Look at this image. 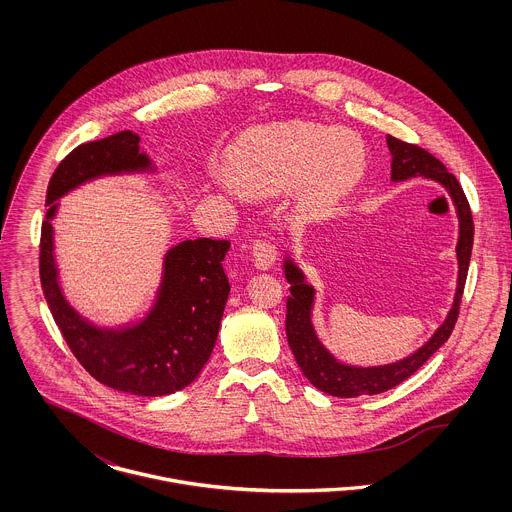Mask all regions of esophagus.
I'll use <instances>...</instances> for the list:
<instances>
[{
  "label": "esophagus",
  "instance_id": "1",
  "mask_svg": "<svg viewBox=\"0 0 512 512\" xmlns=\"http://www.w3.org/2000/svg\"><path fill=\"white\" fill-rule=\"evenodd\" d=\"M252 256L258 270H268L276 262V244L272 240H256L252 246Z\"/></svg>",
  "mask_w": 512,
  "mask_h": 512
}]
</instances>
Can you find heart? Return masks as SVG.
<instances>
[{"label": "heart", "instance_id": "1", "mask_svg": "<svg viewBox=\"0 0 512 512\" xmlns=\"http://www.w3.org/2000/svg\"><path fill=\"white\" fill-rule=\"evenodd\" d=\"M363 147L347 130L293 122L258 132L234 151L230 177L252 195L295 189L305 215L327 213L359 179Z\"/></svg>", "mask_w": 512, "mask_h": 512}]
</instances>
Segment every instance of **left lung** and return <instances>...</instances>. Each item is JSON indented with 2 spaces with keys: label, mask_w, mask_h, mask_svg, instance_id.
<instances>
[{
  "label": "left lung",
  "mask_w": 512,
  "mask_h": 512,
  "mask_svg": "<svg viewBox=\"0 0 512 512\" xmlns=\"http://www.w3.org/2000/svg\"><path fill=\"white\" fill-rule=\"evenodd\" d=\"M386 144L392 155L390 165V179L394 183L408 181L414 177H426L439 183L451 203L455 207V215L459 220V238L455 246V256L459 264L457 272V288L453 295V305L445 317V321L436 329V333L410 357L400 359L396 363L380 366L345 365L337 361L319 341L311 311L315 301V290L305 282L303 272L297 268L292 256L284 260V274L290 282V297H288V311H286V335L292 349L293 357L305 378L325 394L339 396V398H357V396H372L386 392L408 376H412L420 366L424 365L439 347L449 339L457 315H459V301L465 288L471 248H473V217L465 193L457 179L447 173L445 165L436 159L430 151L414 144H406L398 138L386 136Z\"/></svg>",
  "instance_id": "obj_1"
}]
</instances>
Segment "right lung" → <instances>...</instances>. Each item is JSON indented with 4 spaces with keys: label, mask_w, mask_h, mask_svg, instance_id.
I'll use <instances>...</instances> for the list:
<instances>
[{
    "label": "right lung",
    "mask_w": 512,
    "mask_h": 512,
    "mask_svg": "<svg viewBox=\"0 0 512 512\" xmlns=\"http://www.w3.org/2000/svg\"><path fill=\"white\" fill-rule=\"evenodd\" d=\"M140 136L126 130L73 149L55 169L41 226L39 274L49 309L76 361L98 382L136 396H167L189 386L209 361L230 284L222 260L228 240L197 238L169 248L161 284L146 315L118 327H98L63 295L53 224L59 199L106 175L153 173Z\"/></svg>",
    "instance_id": "1"
}]
</instances>
